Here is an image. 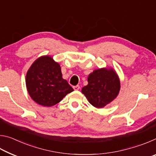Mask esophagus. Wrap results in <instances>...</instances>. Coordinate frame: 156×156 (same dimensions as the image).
I'll return each mask as SVG.
<instances>
[{
	"label": "esophagus",
	"instance_id": "1",
	"mask_svg": "<svg viewBox=\"0 0 156 156\" xmlns=\"http://www.w3.org/2000/svg\"><path fill=\"white\" fill-rule=\"evenodd\" d=\"M73 89H74V90H76V91H78V90H79V89H80V86H79V85L73 86Z\"/></svg>",
	"mask_w": 156,
	"mask_h": 156
}]
</instances>
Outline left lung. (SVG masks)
<instances>
[{
	"instance_id": "8db88e82",
	"label": "left lung",
	"mask_w": 156,
	"mask_h": 156,
	"mask_svg": "<svg viewBox=\"0 0 156 156\" xmlns=\"http://www.w3.org/2000/svg\"><path fill=\"white\" fill-rule=\"evenodd\" d=\"M87 81V85L82 88V93L95 107L103 108L119 94L120 78L112 67H103L93 71L88 76Z\"/></svg>"
}]
</instances>
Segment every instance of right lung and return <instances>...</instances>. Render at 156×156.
I'll return each instance as SVG.
<instances>
[{"label":"right lung","instance_id":"add662e5","mask_svg":"<svg viewBox=\"0 0 156 156\" xmlns=\"http://www.w3.org/2000/svg\"><path fill=\"white\" fill-rule=\"evenodd\" d=\"M26 87L34 102L43 107H52L73 91L62 78L61 67L50 56L37 58L29 69Z\"/></svg>","mask_w":156,"mask_h":156}]
</instances>
